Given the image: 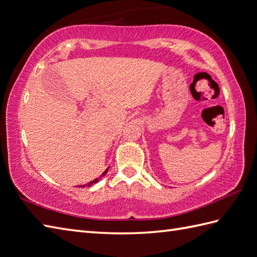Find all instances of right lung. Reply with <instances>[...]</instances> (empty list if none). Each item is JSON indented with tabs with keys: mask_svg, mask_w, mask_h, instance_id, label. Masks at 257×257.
Masks as SVG:
<instances>
[{
	"mask_svg": "<svg viewBox=\"0 0 257 257\" xmlns=\"http://www.w3.org/2000/svg\"><path fill=\"white\" fill-rule=\"evenodd\" d=\"M108 169H109V168H107V169H106V171L103 173V174H101V175H100L98 178H96V180H93V181H91V182H89V183H87V184H85V185H83V186H81V187H85V186H88V187H89V186H91V185H93V184H95V183H97V182L100 180L101 177H103V176H105V175H106V173L108 172Z\"/></svg>",
	"mask_w": 257,
	"mask_h": 257,
	"instance_id": "obj_1",
	"label": "right lung"
}]
</instances>
